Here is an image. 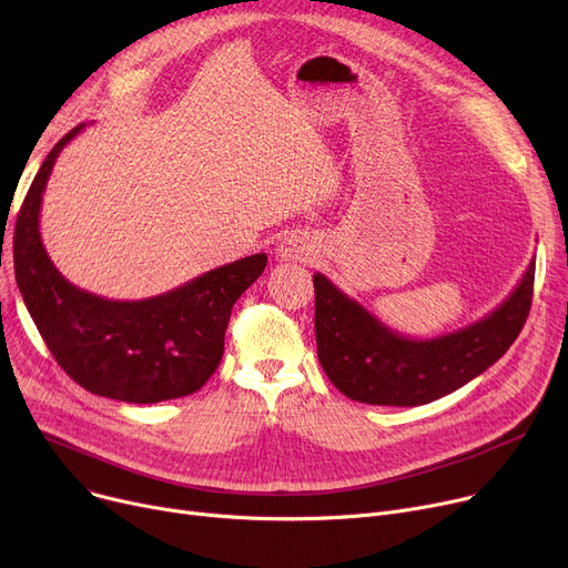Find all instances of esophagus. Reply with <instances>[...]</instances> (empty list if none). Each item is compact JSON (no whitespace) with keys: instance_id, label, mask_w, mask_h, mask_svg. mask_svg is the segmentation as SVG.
Returning <instances> with one entry per match:
<instances>
[{"instance_id":"obj_1","label":"esophagus","mask_w":568,"mask_h":568,"mask_svg":"<svg viewBox=\"0 0 568 568\" xmlns=\"http://www.w3.org/2000/svg\"><path fill=\"white\" fill-rule=\"evenodd\" d=\"M315 246H313V239L302 234V232H292L287 234L283 242L276 246V255L281 260H300V262H308L313 255Z\"/></svg>"}]
</instances>
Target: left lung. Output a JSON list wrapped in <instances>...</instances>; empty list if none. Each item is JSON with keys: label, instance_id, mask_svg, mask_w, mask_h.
Returning <instances> with one entry per match:
<instances>
[{"label": "left lung", "instance_id": "left-lung-1", "mask_svg": "<svg viewBox=\"0 0 568 568\" xmlns=\"http://www.w3.org/2000/svg\"><path fill=\"white\" fill-rule=\"evenodd\" d=\"M534 260L523 281L490 315L428 341L392 332L324 274L315 285L320 364L341 394L368 405L414 407L460 389L514 345L534 294Z\"/></svg>", "mask_w": 568, "mask_h": 568}]
</instances>
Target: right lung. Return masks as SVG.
Wrapping results in <instances>:
<instances>
[{
  "label": "right lung",
  "instance_id": "1",
  "mask_svg": "<svg viewBox=\"0 0 568 568\" xmlns=\"http://www.w3.org/2000/svg\"><path fill=\"white\" fill-rule=\"evenodd\" d=\"M84 129L59 140L18 212L16 283L54 362L82 389L135 405L182 398L214 375L234 302L264 272L257 253L212 268L191 283L142 302H112L75 287L50 262L39 214L59 152Z\"/></svg>",
  "mask_w": 568,
  "mask_h": 568
}]
</instances>
